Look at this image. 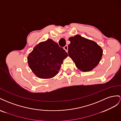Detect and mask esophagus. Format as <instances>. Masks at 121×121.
<instances>
[{
  "mask_svg": "<svg viewBox=\"0 0 121 121\" xmlns=\"http://www.w3.org/2000/svg\"><path fill=\"white\" fill-rule=\"evenodd\" d=\"M68 46L67 45H66L64 47V49L66 51V52H68Z\"/></svg>",
  "mask_w": 121,
  "mask_h": 121,
  "instance_id": "obj_1",
  "label": "esophagus"
}]
</instances>
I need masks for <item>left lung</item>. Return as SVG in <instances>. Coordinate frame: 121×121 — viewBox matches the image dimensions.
Listing matches in <instances>:
<instances>
[{"label": "left lung", "instance_id": "left-lung-1", "mask_svg": "<svg viewBox=\"0 0 121 121\" xmlns=\"http://www.w3.org/2000/svg\"><path fill=\"white\" fill-rule=\"evenodd\" d=\"M69 40L68 55L79 69L88 71L98 64L103 51L97 43L80 35L70 37Z\"/></svg>", "mask_w": 121, "mask_h": 121}]
</instances>
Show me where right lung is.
Returning a JSON list of instances; mask_svg holds the SVG:
<instances>
[{
    "mask_svg": "<svg viewBox=\"0 0 121 121\" xmlns=\"http://www.w3.org/2000/svg\"><path fill=\"white\" fill-rule=\"evenodd\" d=\"M67 52L52 39H48L34 47L28 57L31 69L37 77L52 78L57 74Z\"/></svg>",
    "mask_w": 121,
    "mask_h": 121,
    "instance_id": "1",
    "label": "right lung"
}]
</instances>
